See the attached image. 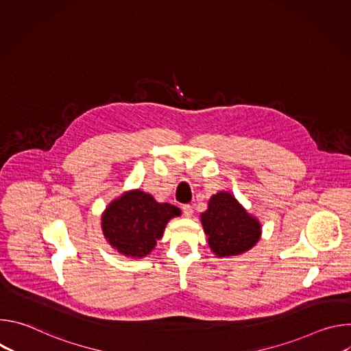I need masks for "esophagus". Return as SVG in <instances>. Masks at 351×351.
Returning a JSON list of instances; mask_svg holds the SVG:
<instances>
[{"label": "esophagus", "mask_w": 351, "mask_h": 351, "mask_svg": "<svg viewBox=\"0 0 351 351\" xmlns=\"http://www.w3.org/2000/svg\"><path fill=\"white\" fill-rule=\"evenodd\" d=\"M182 210H183V214H184V217L190 218V217L193 215V207H191L190 204H183V206H182Z\"/></svg>", "instance_id": "34e87169"}]
</instances>
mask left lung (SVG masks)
Returning a JSON list of instances; mask_svg holds the SVG:
<instances>
[{"mask_svg":"<svg viewBox=\"0 0 351 351\" xmlns=\"http://www.w3.org/2000/svg\"><path fill=\"white\" fill-rule=\"evenodd\" d=\"M202 222L211 250L219 257L243 254L260 240L258 221L250 217L228 191L211 197Z\"/></svg>","mask_w":351,"mask_h":351,"instance_id":"1","label":"left lung"}]
</instances>
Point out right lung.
<instances>
[{
	"label": "right lung",
	"instance_id": "add662e5",
	"mask_svg": "<svg viewBox=\"0 0 351 351\" xmlns=\"http://www.w3.org/2000/svg\"><path fill=\"white\" fill-rule=\"evenodd\" d=\"M180 215L171 204L157 203L153 195L136 190L112 202L103 215V232L119 253L144 257L156 247L168 221Z\"/></svg>",
	"mask_w": 351,
	"mask_h": 351
}]
</instances>
